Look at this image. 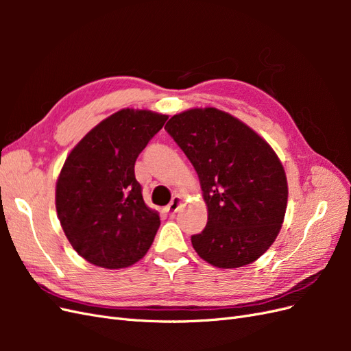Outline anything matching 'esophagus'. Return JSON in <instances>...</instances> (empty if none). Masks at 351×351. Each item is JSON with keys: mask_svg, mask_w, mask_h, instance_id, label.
<instances>
[{"mask_svg": "<svg viewBox=\"0 0 351 351\" xmlns=\"http://www.w3.org/2000/svg\"><path fill=\"white\" fill-rule=\"evenodd\" d=\"M182 204H183L182 196L176 195V196L173 197V200H171V204H169V205L167 206V212H168L169 215H174L176 212L180 209V206H182Z\"/></svg>", "mask_w": 351, "mask_h": 351, "instance_id": "obj_1", "label": "esophagus"}]
</instances>
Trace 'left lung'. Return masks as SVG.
<instances>
[{
  "label": "left lung",
  "mask_w": 351,
  "mask_h": 351,
  "mask_svg": "<svg viewBox=\"0 0 351 351\" xmlns=\"http://www.w3.org/2000/svg\"><path fill=\"white\" fill-rule=\"evenodd\" d=\"M165 130L195 167L208 208L193 249L212 267L259 259L280 234L289 184L271 145L237 117L214 107L173 115Z\"/></svg>",
  "instance_id": "1"
}]
</instances>
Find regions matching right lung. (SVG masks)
I'll return each instance as SVG.
<instances>
[{"instance_id":"1","label":"right lung","mask_w":351,"mask_h":351,"mask_svg":"<svg viewBox=\"0 0 351 351\" xmlns=\"http://www.w3.org/2000/svg\"><path fill=\"white\" fill-rule=\"evenodd\" d=\"M167 119L123 108L84 134L66 158L56 184L57 215L73 249L95 267H132L151 247L161 219L145 204L134 162Z\"/></svg>"}]
</instances>
